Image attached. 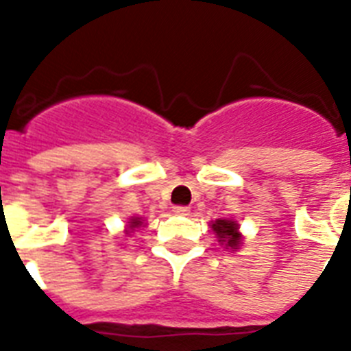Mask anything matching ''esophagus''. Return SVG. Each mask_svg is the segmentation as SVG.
Returning a JSON list of instances; mask_svg holds the SVG:
<instances>
[{
  "label": "esophagus",
  "mask_w": 351,
  "mask_h": 351,
  "mask_svg": "<svg viewBox=\"0 0 351 351\" xmlns=\"http://www.w3.org/2000/svg\"><path fill=\"white\" fill-rule=\"evenodd\" d=\"M173 213H175L176 217H189V215H191V209L182 208V206H176V208L173 209Z\"/></svg>",
  "instance_id": "esophagus-1"
}]
</instances>
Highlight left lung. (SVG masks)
Instances as JSON below:
<instances>
[{
	"label": "left lung",
	"instance_id": "8db88e82",
	"mask_svg": "<svg viewBox=\"0 0 351 351\" xmlns=\"http://www.w3.org/2000/svg\"><path fill=\"white\" fill-rule=\"evenodd\" d=\"M215 237L220 242V245H226V250L237 251L244 244V234L240 233V226L233 219H217L209 222Z\"/></svg>",
	"mask_w": 351,
	"mask_h": 351
}]
</instances>
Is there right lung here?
Returning a JSON list of instances; mask_svg holds the SVG:
<instances>
[{
	"label": "right lung",
	"instance_id": "add662e5",
	"mask_svg": "<svg viewBox=\"0 0 351 351\" xmlns=\"http://www.w3.org/2000/svg\"><path fill=\"white\" fill-rule=\"evenodd\" d=\"M142 226H145V222H143L142 217H131V219H129V222H127L125 230H123V234H125V237H129V234L134 233V230L142 228Z\"/></svg>",
	"mask_w": 351,
	"mask_h": 351
}]
</instances>
